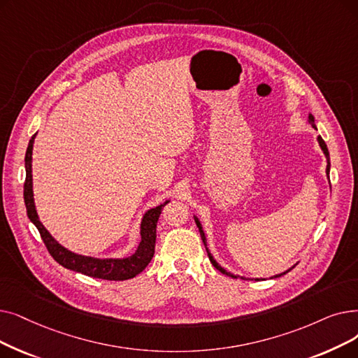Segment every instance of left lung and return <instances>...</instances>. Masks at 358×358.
Instances as JSON below:
<instances>
[{
	"label": "left lung",
	"mask_w": 358,
	"mask_h": 358,
	"mask_svg": "<svg viewBox=\"0 0 358 358\" xmlns=\"http://www.w3.org/2000/svg\"><path fill=\"white\" fill-rule=\"evenodd\" d=\"M308 122H310V126H312L315 130H317V127H316V124H315V117H313V114H308ZM317 143H319V146H320V149H322V152H323V155H324V158H326V177H328V180H329V171H331V158H329V150H328V146H326V143L323 142V138L320 137V136H317ZM329 185H331V182H329ZM194 221H196V225H197V228H199V232H200V237H201V240H203V244H205V247H206V252H208V256H209V260H210V263L212 265L220 271V272H222L224 275H227V276H231V278H240L238 275H234V273H231V272H228L227 269H224L220 263H217L216 260H215V257L210 255V252H209V248H208V240H206V236H205V231H203V227H201V224H200V221H199V217L194 215ZM295 265H297V263H295ZM295 265L294 266H291L289 269H287L285 272H282V273H278V275H273V276H271V279L272 278H279V276H282V275H285V273H288L291 269H294L295 268ZM243 279H247V278H244V276H241ZM260 279H263V278H260ZM256 281H259V278H256Z\"/></svg>",
	"instance_id": "8db88e82"
}]
</instances>
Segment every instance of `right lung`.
<instances>
[{
	"label": "right lung",
	"mask_w": 358,
	"mask_h": 358,
	"mask_svg": "<svg viewBox=\"0 0 358 358\" xmlns=\"http://www.w3.org/2000/svg\"><path fill=\"white\" fill-rule=\"evenodd\" d=\"M36 134L30 138L26 157H24V168H26V181H24V205L30 222H32L48 248L51 256L59 263L61 266L71 269L74 272H80L92 278L108 279V281H124V279H131L141 273L153 257L155 253V241H157V224L161 216L164 206L169 200L164 203L148 209L141 222V243H138L136 252L126 257H93L74 253L63 244H59L51 234L50 231L43 227L39 220V215L35 206L34 197V176H32V152Z\"/></svg>",
	"instance_id": "1"
}]
</instances>
